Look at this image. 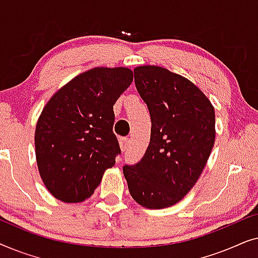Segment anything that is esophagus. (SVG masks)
<instances>
[{
	"label": "esophagus",
	"instance_id": "esophagus-1",
	"mask_svg": "<svg viewBox=\"0 0 258 258\" xmlns=\"http://www.w3.org/2000/svg\"><path fill=\"white\" fill-rule=\"evenodd\" d=\"M118 142H119V147H121V150L124 151L126 148L129 147L130 140L128 139V137H121V139L118 140Z\"/></svg>",
	"mask_w": 258,
	"mask_h": 258
}]
</instances>
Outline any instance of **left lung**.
Wrapping results in <instances>:
<instances>
[{"mask_svg": "<svg viewBox=\"0 0 258 258\" xmlns=\"http://www.w3.org/2000/svg\"><path fill=\"white\" fill-rule=\"evenodd\" d=\"M151 118L142 160L124 165L129 192L148 209L179 202L200 178L215 143V109L196 84L158 66L134 69Z\"/></svg>", "mask_w": 258, "mask_h": 258, "instance_id": "8db88e82", "label": "left lung"}]
</instances>
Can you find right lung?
Wrapping results in <instances>:
<instances>
[{"label": "right lung", "mask_w": 258, "mask_h": 258, "mask_svg": "<svg viewBox=\"0 0 258 258\" xmlns=\"http://www.w3.org/2000/svg\"><path fill=\"white\" fill-rule=\"evenodd\" d=\"M133 79L125 67H95L59 88L44 105L35 154L42 181L55 199L83 202L115 165L121 149L112 133V105Z\"/></svg>", "instance_id": "right-lung-1"}]
</instances>
